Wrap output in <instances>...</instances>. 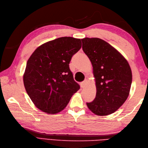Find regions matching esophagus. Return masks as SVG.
I'll return each mask as SVG.
<instances>
[{
	"label": "esophagus",
	"mask_w": 148,
	"mask_h": 148,
	"mask_svg": "<svg viewBox=\"0 0 148 148\" xmlns=\"http://www.w3.org/2000/svg\"><path fill=\"white\" fill-rule=\"evenodd\" d=\"M86 82L87 81L86 80H84V81H83V82L81 83V88H84V86H86Z\"/></svg>",
	"instance_id": "esophagus-1"
}]
</instances>
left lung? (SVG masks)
<instances>
[{
  "mask_svg": "<svg viewBox=\"0 0 148 148\" xmlns=\"http://www.w3.org/2000/svg\"><path fill=\"white\" fill-rule=\"evenodd\" d=\"M83 50L93 66L96 97L86 103L99 116L111 114L123 104L129 95L132 74L129 64L120 53L99 38L81 39Z\"/></svg>",
  "mask_w": 148,
  "mask_h": 148,
  "instance_id": "8db88e82",
  "label": "left lung"
}]
</instances>
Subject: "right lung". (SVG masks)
<instances>
[{
    "label": "right lung",
    "mask_w": 148,
    "mask_h": 148,
    "mask_svg": "<svg viewBox=\"0 0 148 148\" xmlns=\"http://www.w3.org/2000/svg\"><path fill=\"white\" fill-rule=\"evenodd\" d=\"M81 48L79 39L60 37L39 46L28 60L24 86L33 103L42 111L48 114L62 111L79 90L69 64Z\"/></svg>",
    "instance_id": "obj_1"
}]
</instances>
